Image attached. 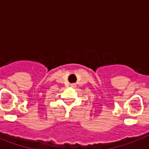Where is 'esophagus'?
<instances>
[{
  "label": "esophagus",
  "instance_id": "34e87169",
  "mask_svg": "<svg viewBox=\"0 0 149 149\" xmlns=\"http://www.w3.org/2000/svg\"><path fill=\"white\" fill-rule=\"evenodd\" d=\"M70 86H71V87H73V88H74V87H76V86H77V85H76V84H70Z\"/></svg>",
  "mask_w": 149,
  "mask_h": 149
}]
</instances>
